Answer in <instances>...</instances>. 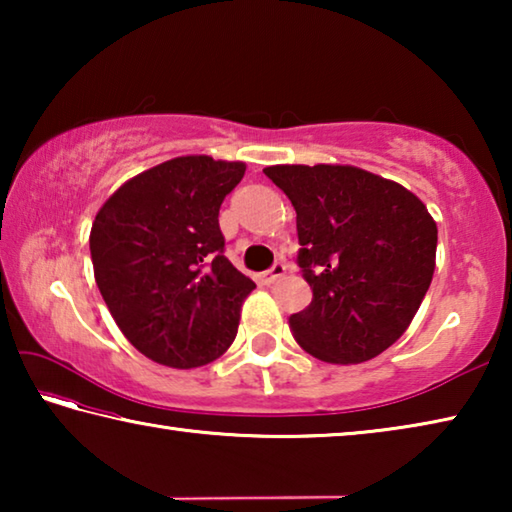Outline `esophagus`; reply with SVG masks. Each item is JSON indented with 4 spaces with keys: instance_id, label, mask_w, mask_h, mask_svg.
I'll return each mask as SVG.
<instances>
[{
    "instance_id": "esophagus-1",
    "label": "esophagus",
    "mask_w": 512,
    "mask_h": 512,
    "mask_svg": "<svg viewBox=\"0 0 512 512\" xmlns=\"http://www.w3.org/2000/svg\"><path fill=\"white\" fill-rule=\"evenodd\" d=\"M287 275V266L284 264H275L271 271H266L264 275H262V280L266 282V284H275L277 280H282V277Z\"/></svg>"
}]
</instances>
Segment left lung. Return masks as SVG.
Returning a JSON list of instances; mask_svg holds the SVG:
<instances>
[{"mask_svg": "<svg viewBox=\"0 0 512 512\" xmlns=\"http://www.w3.org/2000/svg\"><path fill=\"white\" fill-rule=\"evenodd\" d=\"M264 173L296 207L298 264L314 298L289 318L325 363H363L409 329L436 268L438 228L418 196L352 164H275Z\"/></svg>", "mask_w": 512, "mask_h": 512, "instance_id": "left-lung-1", "label": "left lung"}]
</instances>
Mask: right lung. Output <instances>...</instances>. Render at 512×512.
<instances>
[{"label":"right lung","instance_id":"1","mask_svg":"<svg viewBox=\"0 0 512 512\" xmlns=\"http://www.w3.org/2000/svg\"><path fill=\"white\" fill-rule=\"evenodd\" d=\"M244 162L180 155L137 173L94 216V280L133 348L162 366H205L230 348L255 282L223 255L219 207Z\"/></svg>","mask_w":512,"mask_h":512}]
</instances>
